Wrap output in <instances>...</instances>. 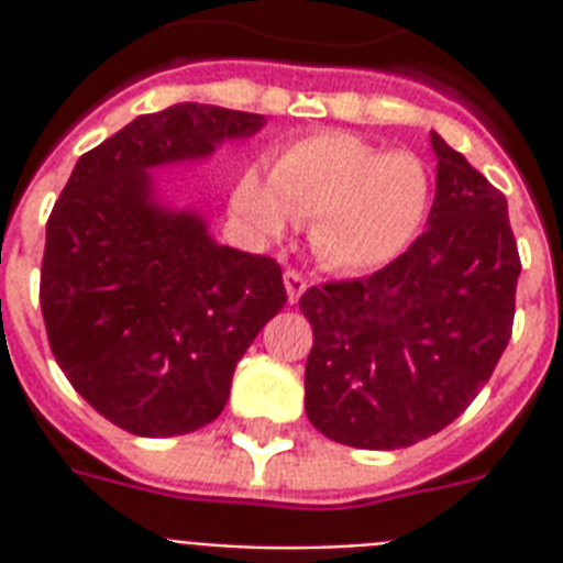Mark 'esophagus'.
<instances>
[{"label":"esophagus","instance_id":"obj_1","mask_svg":"<svg viewBox=\"0 0 563 563\" xmlns=\"http://www.w3.org/2000/svg\"><path fill=\"white\" fill-rule=\"evenodd\" d=\"M283 283H286V295H289V303H298V298L307 291V277H303V272H298V268H286V274H283Z\"/></svg>","mask_w":563,"mask_h":563}]
</instances>
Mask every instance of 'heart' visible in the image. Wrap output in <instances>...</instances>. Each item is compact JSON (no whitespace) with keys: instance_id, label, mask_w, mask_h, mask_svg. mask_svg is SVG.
<instances>
[{"instance_id":"heart-1","label":"heart","mask_w":563,"mask_h":563,"mask_svg":"<svg viewBox=\"0 0 563 563\" xmlns=\"http://www.w3.org/2000/svg\"><path fill=\"white\" fill-rule=\"evenodd\" d=\"M429 175L409 152H383L351 134L318 131L283 145L272 175L242 172L233 212L277 236L289 219L309 224L321 263L362 272L391 263L418 236L429 210Z\"/></svg>"}]
</instances>
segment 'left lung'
I'll return each instance as SVG.
<instances>
[{"mask_svg":"<svg viewBox=\"0 0 563 563\" xmlns=\"http://www.w3.org/2000/svg\"><path fill=\"white\" fill-rule=\"evenodd\" d=\"M429 228L356 280L309 286L307 415L362 450H397L450 427L488 383L515 327L520 277L506 195L432 134Z\"/></svg>","mask_w":563,"mask_h":563,"instance_id":"8db88e82","label":"left lung"}]
</instances>
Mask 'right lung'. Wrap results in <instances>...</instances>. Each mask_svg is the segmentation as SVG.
Returning a JSON list of instances; mask_svg holds the SVG:
<instances>
[{
	"label": "right lung",
	"mask_w": 563,
	"mask_h": 563,
	"mask_svg": "<svg viewBox=\"0 0 563 563\" xmlns=\"http://www.w3.org/2000/svg\"><path fill=\"white\" fill-rule=\"evenodd\" d=\"M260 113L184 101L81 154L46 221L40 309L73 388L110 423L187 435L224 409L236 362L286 303L277 260L216 245L145 172L251 136Z\"/></svg>",
	"instance_id": "1"
}]
</instances>
